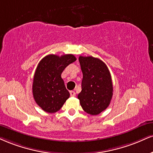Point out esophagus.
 <instances>
[{"label":"esophagus","mask_w":153,"mask_h":153,"mask_svg":"<svg viewBox=\"0 0 153 153\" xmlns=\"http://www.w3.org/2000/svg\"><path fill=\"white\" fill-rule=\"evenodd\" d=\"M70 94H71V96H72V97H74V96H75V91H70Z\"/></svg>","instance_id":"obj_1"}]
</instances>
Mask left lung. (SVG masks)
Listing matches in <instances>:
<instances>
[{
	"instance_id": "obj_1",
	"label": "left lung",
	"mask_w": 153,
	"mask_h": 153,
	"mask_svg": "<svg viewBox=\"0 0 153 153\" xmlns=\"http://www.w3.org/2000/svg\"><path fill=\"white\" fill-rule=\"evenodd\" d=\"M82 72V91L78 95L85 112L100 114L109 106L113 97L111 75L104 62L93 56L79 57Z\"/></svg>"
}]
</instances>
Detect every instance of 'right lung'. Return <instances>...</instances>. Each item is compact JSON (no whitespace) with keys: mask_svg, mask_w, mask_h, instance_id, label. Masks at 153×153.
I'll return each instance as SVG.
<instances>
[{"mask_svg":"<svg viewBox=\"0 0 153 153\" xmlns=\"http://www.w3.org/2000/svg\"><path fill=\"white\" fill-rule=\"evenodd\" d=\"M75 60L76 58L72 54L61 56L51 54L39 62L33 77V95L36 103L44 111L56 113L70 97L61 74Z\"/></svg>","mask_w":153,"mask_h":153,"instance_id":"right-lung-1","label":"right lung"}]
</instances>
